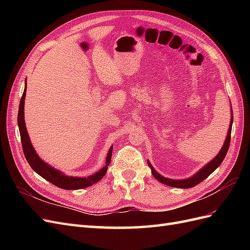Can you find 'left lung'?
Returning a JSON list of instances; mask_svg holds the SVG:
<instances>
[{
	"mask_svg": "<svg viewBox=\"0 0 250 250\" xmlns=\"http://www.w3.org/2000/svg\"><path fill=\"white\" fill-rule=\"evenodd\" d=\"M232 111H231V120H230V125L229 128V133H228V137H226L225 143L222 147V149L220 150V152L218 153V155L214 158L213 161L210 163H208L206 167H203L197 174H195L194 176H192L191 178H188V179H184V180H174V179H168L166 177H163L162 175H160L154 169L152 166L150 165V163L148 162L149 167L151 168V171H152V175L158 180L163 183L164 185H167L173 188H193L195 186H197L198 184H200L201 181H203L206 179L208 175H210L211 173H213L219 166L221 165V163L223 162L224 157L228 153L229 148V144H230V134H231V126H232Z\"/></svg>",
	"mask_w": 250,
	"mask_h": 250,
	"instance_id": "8db88e82",
	"label": "left lung"
}]
</instances>
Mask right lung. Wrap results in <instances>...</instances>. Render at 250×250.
Listing matches in <instances>:
<instances>
[{
	"instance_id": "right-lung-1",
	"label": "right lung",
	"mask_w": 250,
	"mask_h": 250,
	"mask_svg": "<svg viewBox=\"0 0 250 250\" xmlns=\"http://www.w3.org/2000/svg\"><path fill=\"white\" fill-rule=\"evenodd\" d=\"M27 84V83H26ZM26 89L25 87L24 93L21 98L20 101V107H19V115H18V124L20 128V134H21V147L24 151V155L28 164L37 174H40L42 177L46 180L50 181L51 184L55 185L58 188H64V190H78V188H83L92 186L98 181L101 180L102 177L107 172V166L110 164L111 161V153H112V147L109 149L108 154L106 157V165L103 167L99 172H97L94 175H90L88 177H72V176H65L63 173L60 171L53 169L49 165L43 163L40 156L36 154L35 150L32 146L31 142H30L29 135L26 129L25 120H24V103H25V96H26Z\"/></svg>"
}]
</instances>
